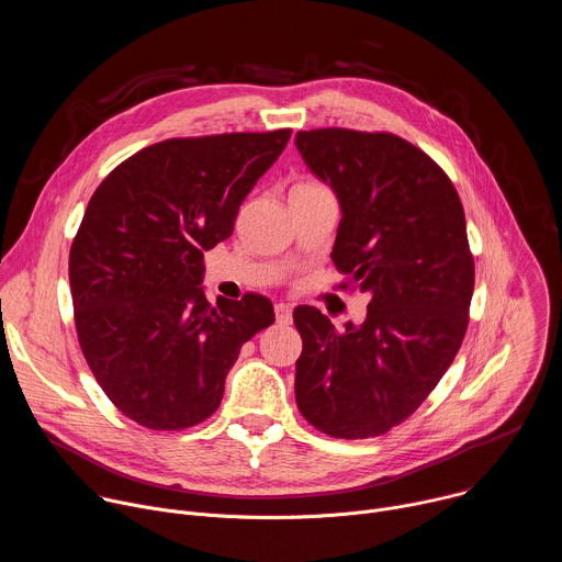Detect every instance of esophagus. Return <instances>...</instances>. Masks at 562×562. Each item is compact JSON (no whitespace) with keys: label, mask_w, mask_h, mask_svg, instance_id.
<instances>
[{"label":"esophagus","mask_w":562,"mask_h":562,"mask_svg":"<svg viewBox=\"0 0 562 562\" xmlns=\"http://www.w3.org/2000/svg\"><path fill=\"white\" fill-rule=\"evenodd\" d=\"M291 306L289 304H284V302H278L276 304V319H278V325H291Z\"/></svg>","instance_id":"obj_1"}]
</instances>
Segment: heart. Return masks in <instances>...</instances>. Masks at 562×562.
<instances>
[{
  "label": "heart",
  "mask_w": 562,
  "mask_h": 562,
  "mask_svg": "<svg viewBox=\"0 0 562 562\" xmlns=\"http://www.w3.org/2000/svg\"><path fill=\"white\" fill-rule=\"evenodd\" d=\"M327 189L319 184L317 180H311V178H306V180H300V182H295L293 184V189H291V195H313V193H325Z\"/></svg>",
  "instance_id": "1"
}]
</instances>
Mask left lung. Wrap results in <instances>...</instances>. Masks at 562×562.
<instances>
[{
	"mask_svg": "<svg viewBox=\"0 0 562 562\" xmlns=\"http://www.w3.org/2000/svg\"><path fill=\"white\" fill-rule=\"evenodd\" d=\"M306 167L338 195L340 289L369 293L367 319L338 331L297 306L295 403L331 438L382 436L407 420L453 362L469 325L473 256L447 173L412 142L351 128L300 131Z\"/></svg>",
	"mask_w": 562,
	"mask_h": 562,
	"instance_id": "obj_1",
	"label": "left lung"
}]
</instances>
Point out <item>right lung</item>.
Instances as JSON below:
<instances>
[{"mask_svg": "<svg viewBox=\"0 0 562 562\" xmlns=\"http://www.w3.org/2000/svg\"><path fill=\"white\" fill-rule=\"evenodd\" d=\"M291 128L150 144L95 189L70 245L68 280L82 353L111 403L153 431H180L220 407L239 349L276 323L260 293L204 295V251L233 233Z\"/></svg>", "mask_w": 562, "mask_h": 562, "instance_id": "1", "label": "right lung"}]
</instances>
